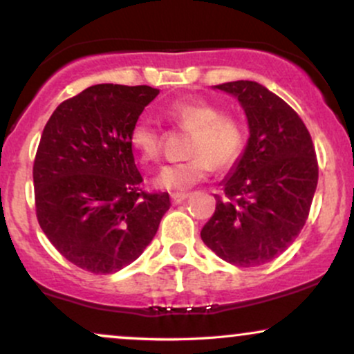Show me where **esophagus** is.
Instances as JSON below:
<instances>
[{"instance_id": "1", "label": "esophagus", "mask_w": 354, "mask_h": 354, "mask_svg": "<svg viewBox=\"0 0 354 354\" xmlns=\"http://www.w3.org/2000/svg\"><path fill=\"white\" fill-rule=\"evenodd\" d=\"M188 196H189L188 193H173V194H171L173 205H180V203L185 201Z\"/></svg>"}]
</instances>
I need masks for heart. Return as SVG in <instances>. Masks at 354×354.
<instances>
[{
	"label": "heart",
	"instance_id": "1",
	"mask_svg": "<svg viewBox=\"0 0 354 354\" xmlns=\"http://www.w3.org/2000/svg\"><path fill=\"white\" fill-rule=\"evenodd\" d=\"M165 116L178 128L191 133L189 160L165 166L156 178L163 189L183 191L206 180L216 169H228L245 151L246 135L241 123L223 115L214 104L203 100L174 101L165 108ZM129 146L143 163H156L163 153V135L158 126L140 118L129 129Z\"/></svg>",
	"mask_w": 354,
	"mask_h": 354
}]
</instances>
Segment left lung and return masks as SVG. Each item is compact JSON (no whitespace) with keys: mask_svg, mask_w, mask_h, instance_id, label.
Segmentation results:
<instances>
[{"mask_svg":"<svg viewBox=\"0 0 354 354\" xmlns=\"http://www.w3.org/2000/svg\"><path fill=\"white\" fill-rule=\"evenodd\" d=\"M214 88L245 108L250 140L241 160L223 181L225 198L203 226L201 239L219 258L241 268L278 258L301 233L318 185L311 135L286 101L254 81Z\"/></svg>","mask_w":354,"mask_h":354,"instance_id":"8db88e82","label":"left lung"}]
</instances>
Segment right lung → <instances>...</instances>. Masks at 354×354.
I'll use <instances>...</instances> for the list:
<instances>
[{"instance_id": "add662e5", "label": "right lung", "mask_w": 354, "mask_h": 354, "mask_svg": "<svg viewBox=\"0 0 354 354\" xmlns=\"http://www.w3.org/2000/svg\"><path fill=\"white\" fill-rule=\"evenodd\" d=\"M160 89L95 84L63 101L43 129L33 165L36 218L68 261L109 274L151 243L169 194L141 188L129 129Z\"/></svg>"}]
</instances>
